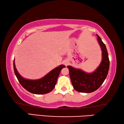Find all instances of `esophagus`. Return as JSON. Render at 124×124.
<instances>
[{"label":"esophagus","mask_w":124,"mask_h":124,"mask_svg":"<svg viewBox=\"0 0 124 124\" xmlns=\"http://www.w3.org/2000/svg\"><path fill=\"white\" fill-rule=\"evenodd\" d=\"M64 64H65V65H67V62H65V63H64Z\"/></svg>","instance_id":"34e87169"}]
</instances>
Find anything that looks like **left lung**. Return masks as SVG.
<instances>
[{
	"mask_svg": "<svg viewBox=\"0 0 124 124\" xmlns=\"http://www.w3.org/2000/svg\"><path fill=\"white\" fill-rule=\"evenodd\" d=\"M97 39L102 51V60L95 72L86 73L78 69L67 66L72 85L76 91L90 93L97 90L106 79L109 68V60L106 45L97 34Z\"/></svg>",
	"mask_w": 124,
	"mask_h": 124,
	"instance_id": "left-lung-1",
	"label": "left lung"
}]
</instances>
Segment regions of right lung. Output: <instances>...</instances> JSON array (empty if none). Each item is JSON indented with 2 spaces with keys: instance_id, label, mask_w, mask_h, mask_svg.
Here are the masks:
<instances>
[{
  "instance_id": "right-lung-1",
  "label": "right lung",
  "mask_w": 124,
  "mask_h": 124,
  "mask_svg": "<svg viewBox=\"0 0 124 124\" xmlns=\"http://www.w3.org/2000/svg\"><path fill=\"white\" fill-rule=\"evenodd\" d=\"M64 67H66L64 65H60L57 68L52 70L43 78L32 80L25 79L21 76L17 71L14 61V72L20 84L29 92L37 95H43L49 93L54 89L61 70Z\"/></svg>"
}]
</instances>
